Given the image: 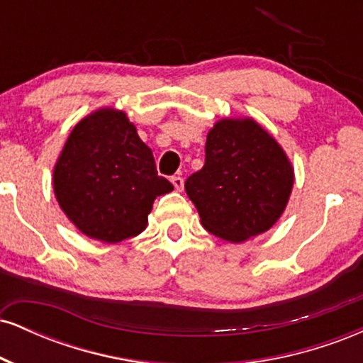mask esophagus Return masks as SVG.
<instances>
[{"instance_id":"1","label":"esophagus","mask_w":363,"mask_h":363,"mask_svg":"<svg viewBox=\"0 0 363 363\" xmlns=\"http://www.w3.org/2000/svg\"><path fill=\"white\" fill-rule=\"evenodd\" d=\"M170 181H172V184H174V187H176V191L184 189V179H182L181 176H174L172 179H170Z\"/></svg>"}]
</instances>
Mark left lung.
<instances>
[{"label": "left lung", "instance_id": "1", "mask_svg": "<svg viewBox=\"0 0 363 363\" xmlns=\"http://www.w3.org/2000/svg\"><path fill=\"white\" fill-rule=\"evenodd\" d=\"M294 165L281 145L251 118H223L208 131L205 165L186 193L210 234L244 242L273 227L294 187Z\"/></svg>", "mask_w": 363, "mask_h": 363}]
</instances>
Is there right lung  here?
Here are the masks:
<instances>
[{"instance_id":"add662e5","label":"right lung","mask_w":363,"mask_h":363,"mask_svg":"<svg viewBox=\"0 0 363 363\" xmlns=\"http://www.w3.org/2000/svg\"><path fill=\"white\" fill-rule=\"evenodd\" d=\"M60 208L82 234L118 244L141 234L157 196L174 189L128 114L102 107L69 133L52 172Z\"/></svg>"}]
</instances>
